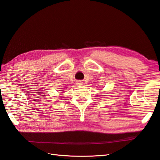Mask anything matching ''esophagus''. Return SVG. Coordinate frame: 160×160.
<instances>
[{
	"label": "esophagus",
	"instance_id": "esophagus-1",
	"mask_svg": "<svg viewBox=\"0 0 160 160\" xmlns=\"http://www.w3.org/2000/svg\"><path fill=\"white\" fill-rule=\"evenodd\" d=\"M77 84L78 85H83V82H82V81H77Z\"/></svg>",
	"mask_w": 160,
	"mask_h": 160
}]
</instances>
